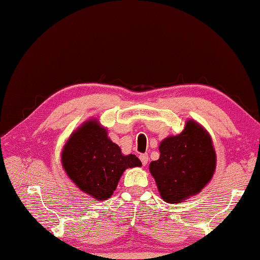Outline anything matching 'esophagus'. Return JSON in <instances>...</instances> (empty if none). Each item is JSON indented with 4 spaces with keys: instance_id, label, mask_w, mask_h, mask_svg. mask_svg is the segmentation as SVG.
<instances>
[{
    "instance_id": "esophagus-1",
    "label": "esophagus",
    "mask_w": 260,
    "mask_h": 260,
    "mask_svg": "<svg viewBox=\"0 0 260 260\" xmlns=\"http://www.w3.org/2000/svg\"><path fill=\"white\" fill-rule=\"evenodd\" d=\"M148 159H149V157H148L147 153H143V155H140V160L142 161V165H143V166L147 165Z\"/></svg>"
}]
</instances>
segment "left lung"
Returning a JSON list of instances; mask_svg holds the SVG:
<instances>
[{
    "mask_svg": "<svg viewBox=\"0 0 260 260\" xmlns=\"http://www.w3.org/2000/svg\"><path fill=\"white\" fill-rule=\"evenodd\" d=\"M159 159L149 165L161 199L181 203L197 195L213 177L217 157L210 134L189 119L181 133L159 144Z\"/></svg>",
    "mask_w": 260,
    "mask_h": 260,
    "instance_id": "8db88e82",
    "label": "left lung"
}]
</instances>
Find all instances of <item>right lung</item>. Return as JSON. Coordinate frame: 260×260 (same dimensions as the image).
<instances>
[{"label": "right lung", "instance_id": "1", "mask_svg": "<svg viewBox=\"0 0 260 260\" xmlns=\"http://www.w3.org/2000/svg\"><path fill=\"white\" fill-rule=\"evenodd\" d=\"M61 165L81 191L105 201L112 196L125 170L142 162L135 155H122L107 129L89 119L70 135L61 151Z\"/></svg>", "mask_w": 260, "mask_h": 260}]
</instances>
